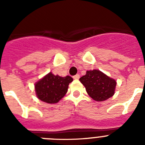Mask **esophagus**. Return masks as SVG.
Segmentation results:
<instances>
[{"label": "esophagus", "mask_w": 145, "mask_h": 145, "mask_svg": "<svg viewBox=\"0 0 145 145\" xmlns=\"http://www.w3.org/2000/svg\"><path fill=\"white\" fill-rule=\"evenodd\" d=\"M79 78H80V75H78V74H77V75H74L73 76L74 79H79Z\"/></svg>", "instance_id": "esophagus-1"}]
</instances>
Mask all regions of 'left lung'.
<instances>
[{
	"mask_svg": "<svg viewBox=\"0 0 145 145\" xmlns=\"http://www.w3.org/2000/svg\"><path fill=\"white\" fill-rule=\"evenodd\" d=\"M87 93L93 100L102 102L115 93L116 81L98 70H88L80 79Z\"/></svg>",
	"mask_w": 145,
	"mask_h": 145,
	"instance_id": "8db88e82",
	"label": "left lung"
}]
</instances>
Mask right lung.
<instances>
[{
    "instance_id": "right-lung-1",
    "label": "right lung",
    "mask_w": 145,
    "mask_h": 145,
    "mask_svg": "<svg viewBox=\"0 0 145 145\" xmlns=\"http://www.w3.org/2000/svg\"><path fill=\"white\" fill-rule=\"evenodd\" d=\"M72 80L69 75L60 77L49 72L35 84L37 97L46 103H57L66 94L69 84Z\"/></svg>"
}]
</instances>
